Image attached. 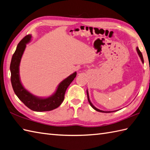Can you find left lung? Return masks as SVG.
Instances as JSON below:
<instances>
[{
	"label": "left lung",
	"mask_w": 150,
	"mask_h": 150,
	"mask_svg": "<svg viewBox=\"0 0 150 150\" xmlns=\"http://www.w3.org/2000/svg\"><path fill=\"white\" fill-rule=\"evenodd\" d=\"M136 50H137V53H138L139 57H140V58H141V59L142 64H144V59H143V56H142V54L141 52L140 51V50L139 49L138 47L136 48ZM86 94H87V98H88V101L89 104L91 105V106H92V107L93 108H94V109L95 110L98 111V112H103V113H110V112H115V111H103V110H99V109L97 108L96 107H95V106L92 105V103H91V100H90L89 95H88V92L87 90H86Z\"/></svg>",
	"instance_id": "1"
}]
</instances>
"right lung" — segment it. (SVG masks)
<instances>
[{
    "mask_svg": "<svg viewBox=\"0 0 150 150\" xmlns=\"http://www.w3.org/2000/svg\"><path fill=\"white\" fill-rule=\"evenodd\" d=\"M31 35L25 36L18 43L16 51L12 56L11 64H10L12 87L20 100L32 110L35 112L51 111L58 108L64 101L66 90L76 78V72H74L64 80H63L58 86L56 92L48 98L37 97L28 91L21 81L19 66L22 56L26 47V44L31 41Z\"/></svg>",
    "mask_w": 150,
    "mask_h": 150,
    "instance_id": "right-lung-1",
    "label": "right lung"
}]
</instances>
